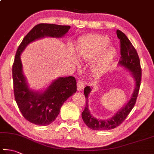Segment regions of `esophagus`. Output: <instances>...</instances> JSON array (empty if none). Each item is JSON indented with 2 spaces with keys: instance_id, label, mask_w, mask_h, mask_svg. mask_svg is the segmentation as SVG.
<instances>
[{
  "instance_id": "obj_1",
  "label": "esophagus",
  "mask_w": 154,
  "mask_h": 154,
  "mask_svg": "<svg viewBox=\"0 0 154 154\" xmlns=\"http://www.w3.org/2000/svg\"><path fill=\"white\" fill-rule=\"evenodd\" d=\"M77 90L78 91H82L84 89V83H83L82 81H78L77 82Z\"/></svg>"
}]
</instances>
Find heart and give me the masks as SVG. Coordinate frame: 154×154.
<instances>
[{
  "label": "heart",
  "mask_w": 154,
  "mask_h": 154,
  "mask_svg": "<svg viewBox=\"0 0 154 154\" xmlns=\"http://www.w3.org/2000/svg\"><path fill=\"white\" fill-rule=\"evenodd\" d=\"M110 39L106 35L89 34L79 38L74 44V54L82 62L91 61L90 72L94 77H100L108 70L116 55V50L109 46Z\"/></svg>",
  "instance_id": "heart-1"
}]
</instances>
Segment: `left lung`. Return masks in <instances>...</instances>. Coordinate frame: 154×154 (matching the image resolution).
Returning a JSON list of instances; mask_svg holds the SVG:
<instances>
[{
	"label": "left lung",
	"instance_id": "8db88e82",
	"mask_svg": "<svg viewBox=\"0 0 154 154\" xmlns=\"http://www.w3.org/2000/svg\"><path fill=\"white\" fill-rule=\"evenodd\" d=\"M116 34L121 41V57L119 62V66H121L130 72L135 82V88L130 99L123 107L119 110L114 115L108 119H98L94 117L89 110L88 97L93 89V87L86 86L84 89V94L86 99V106L82 114V119L85 124L91 129L96 131L110 130L118 127L124 120L135 106L139 90L141 79V69L140 60L135 48L124 33L119 29Z\"/></svg>",
	"mask_w": 154,
	"mask_h": 154
}]
</instances>
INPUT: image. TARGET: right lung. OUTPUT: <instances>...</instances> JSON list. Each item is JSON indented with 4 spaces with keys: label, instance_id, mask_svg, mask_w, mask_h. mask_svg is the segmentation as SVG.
<instances>
[{
    "label": "right lung",
    "instance_id": "add662e5",
    "mask_svg": "<svg viewBox=\"0 0 154 154\" xmlns=\"http://www.w3.org/2000/svg\"><path fill=\"white\" fill-rule=\"evenodd\" d=\"M70 28L69 26L38 24L25 36L17 50L12 70L14 95L23 117L33 124L46 126L52 123L63 103L77 91V82L74 77H59L45 89L33 90L23 74L21 54L33 42L45 37L63 38Z\"/></svg>",
    "mask_w": 154,
    "mask_h": 154
}]
</instances>
